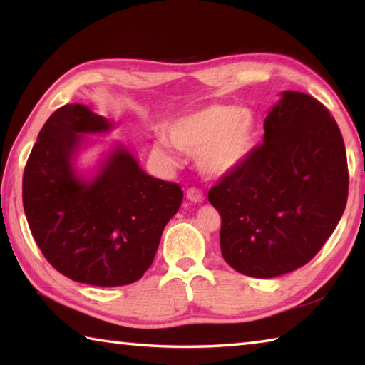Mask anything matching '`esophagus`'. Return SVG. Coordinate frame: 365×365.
Masks as SVG:
<instances>
[{
	"instance_id": "esophagus-1",
	"label": "esophagus",
	"mask_w": 365,
	"mask_h": 365,
	"mask_svg": "<svg viewBox=\"0 0 365 365\" xmlns=\"http://www.w3.org/2000/svg\"><path fill=\"white\" fill-rule=\"evenodd\" d=\"M187 197H188L190 201H193V202H202V201H205V195H202L197 188H190L187 191Z\"/></svg>"
}]
</instances>
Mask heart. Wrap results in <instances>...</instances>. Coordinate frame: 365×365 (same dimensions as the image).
<instances>
[{
	"label": "heart",
	"mask_w": 365,
	"mask_h": 365,
	"mask_svg": "<svg viewBox=\"0 0 365 365\" xmlns=\"http://www.w3.org/2000/svg\"><path fill=\"white\" fill-rule=\"evenodd\" d=\"M168 137L178 150L197 156L205 174L222 177L248 158L256 140V119L246 109L212 104L172 123ZM156 151L172 159L165 143H158Z\"/></svg>",
	"instance_id": "heart-1"
}]
</instances>
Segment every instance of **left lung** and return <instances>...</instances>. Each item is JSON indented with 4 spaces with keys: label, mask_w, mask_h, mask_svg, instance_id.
Listing matches in <instances>:
<instances>
[{
    "label": "left lung",
    "mask_w": 365,
    "mask_h": 365,
    "mask_svg": "<svg viewBox=\"0 0 365 365\" xmlns=\"http://www.w3.org/2000/svg\"><path fill=\"white\" fill-rule=\"evenodd\" d=\"M348 187L344 141L329 109L283 91L264 120V143L209 190L225 262L256 279L302 267L338 225Z\"/></svg>",
    "instance_id": "1"
}]
</instances>
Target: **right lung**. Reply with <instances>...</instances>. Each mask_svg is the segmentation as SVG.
<instances>
[{
	"label": "right lung",
	"mask_w": 365,
	"mask_h": 365,
	"mask_svg": "<svg viewBox=\"0 0 365 365\" xmlns=\"http://www.w3.org/2000/svg\"><path fill=\"white\" fill-rule=\"evenodd\" d=\"M113 123L83 104L54 110L24 170V211L46 261L71 280L122 287L140 280L182 205L180 185L148 175L125 146L86 180L73 169L85 133Z\"/></svg>",
	"instance_id": "add662e5"
}]
</instances>
